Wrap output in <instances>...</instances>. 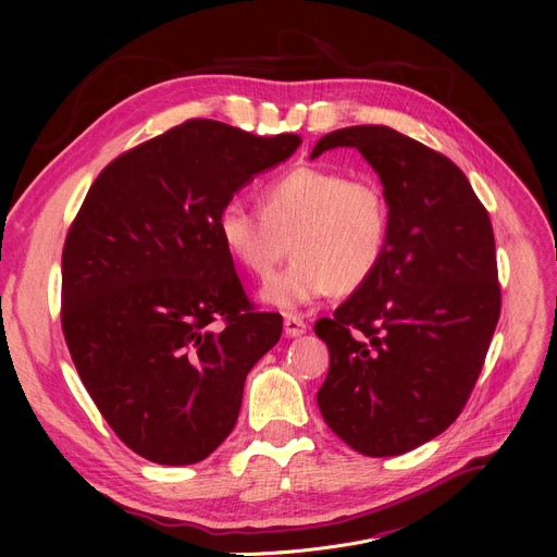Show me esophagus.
Returning <instances> with one entry per match:
<instances>
[{
    "instance_id": "obj_1",
    "label": "esophagus",
    "mask_w": 557,
    "mask_h": 557,
    "mask_svg": "<svg viewBox=\"0 0 557 557\" xmlns=\"http://www.w3.org/2000/svg\"><path fill=\"white\" fill-rule=\"evenodd\" d=\"M283 332L285 336H301L307 332V323L297 313H288L283 318Z\"/></svg>"
}]
</instances>
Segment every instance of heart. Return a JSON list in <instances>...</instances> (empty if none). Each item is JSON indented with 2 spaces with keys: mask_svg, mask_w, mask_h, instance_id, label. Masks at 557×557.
I'll list each match as a JSON object with an SVG mask.
<instances>
[{
  "mask_svg": "<svg viewBox=\"0 0 557 557\" xmlns=\"http://www.w3.org/2000/svg\"><path fill=\"white\" fill-rule=\"evenodd\" d=\"M215 234L232 262L267 278L290 246L293 262L269 278L262 301L285 311L374 278L393 242L391 201L376 178L295 166L262 185L260 211L230 199Z\"/></svg>",
  "mask_w": 557,
  "mask_h": 557,
  "instance_id": "1",
  "label": "heart"
}]
</instances>
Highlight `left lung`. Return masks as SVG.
Listing matches in <instances>:
<instances>
[{
  "mask_svg": "<svg viewBox=\"0 0 557 557\" xmlns=\"http://www.w3.org/2000/svg\"><path fill=\"white\" fill-rule=\"evenodd\" d=\"M358 148L393 211L391 250L374 278L315 334L330 348L318 407L369 458L418 448L465 409L497 327L495 234L467 176L446 156L385 125L325 134L313 148Z\"/></svg>",
  "mask_w": 557,
  "mask_h": 557,
  "instance_id": "left-lung-1",
  "label": "left lung"
}]
</instances>
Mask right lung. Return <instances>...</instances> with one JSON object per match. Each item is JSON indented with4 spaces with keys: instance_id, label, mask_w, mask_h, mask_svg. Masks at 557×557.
I'll list each match as a JSON object with an SVG mask.
<instances>
[{
    "instance_id": "add662e5",
    "label": "right lung",
    "mask_w": 557,
    "mask_h": 557,
    "mask_svg": "<svg viewBox=\"0 0 557 557\" xmlns=\"http://www.w3.org/2000/svg\"><path fill=\"white\" fill-rule=\"evenodd\" d=\"M299 144L193 117L109 162L66 232V348L117 440L150 462L221 446L246 374L281 339L283 318L246 297L215 215Z\"/></svg>"
}]
</instances>
